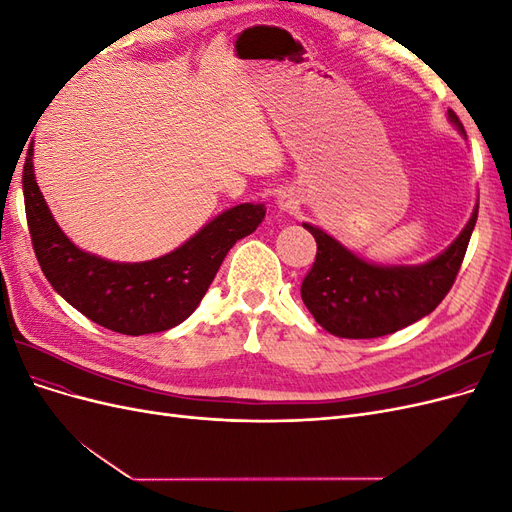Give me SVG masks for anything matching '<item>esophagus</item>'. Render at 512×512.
<instances>
[{"instance_id":"obj_1","label":"esophagus","mask_w":512,"mask_h":512,"mask_svg":"<svg viewBox=\"0 0 512 512\" xmlns=\"http://www.w3.org/2000/svg\"><path fill=\"white\" fill-rule=\"evenodd\" d=\"M277 205H280V209L288 211V209L294 207V198L290 194H282L280 198H277Z\"/></svg>"}]
</instances>
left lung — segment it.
Instances as JSON below:
<instances>
[{"label":"left lung","instance_id":"8db88e82","mask_svg":"<svg viewBox=\"0 0 512 512\" xmlns=\"http://www.w3.org/2000/svg\"><path fill=\"white\" fill-rule=\"evenodd\" d=\"M448 119L466 136L453 111ZM476 218L478 207L442 254L416 267L374 265L324 230L303 224L314 235L318 252L301 284V299L320 327L337 337L371 339L404 329L431 314L455 284Z\"/></svg>","mask_w":512,"mask_h":512}]
</instances>
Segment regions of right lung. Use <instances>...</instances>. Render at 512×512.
I'll return each instance as SVG.
<instances>
[{"instance_id": "right-lung-1", "label": "right lung", "mask_w": 512, "mask_h": 512, "mask_svg": "<svg viewBox=\"0 0 512 512\" xmlns=\"http://www.w3.org/2000/svg\"><path fill=\"white\" fill-rule=\"evenodd\" d=\"M34 149L23 166V196L38 265L51 286L83 316L123 335L181 324L205 297L224 256L265 220V205H237L177 250L147 262H111L79 250L57 226L34 177Z\"/></svg>"}]
</instances>
